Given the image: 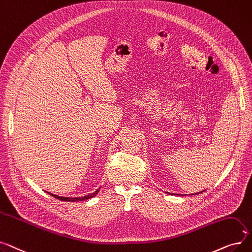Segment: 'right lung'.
I'll use <instances>...</instances> for the list:
<instances>
[{"label": "right lung", "instance_id": "obj_1", "mask_svg": "<svg viewBox=\"0 0 252 252\" xmlns=\"http://www.w3.org/2000/svg\"><path fill=\"white\" fill-rule=\"evenodd\" d=\"M97 193H98V189H97V190H95L94 193H92V194H90V195H88V196L79 197V198H67V197H59V196H56V195H53V194H50V193H48V194H50L51 196L55 197V198H56V199H58V200H62V201H69V202H75V201H83V200H87V199H90V198H92V197H94L95 195H96Z\"/></svg>", "mask_w": 252, "mask_h": 252}]
</instances>
